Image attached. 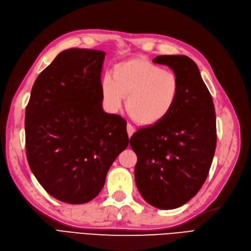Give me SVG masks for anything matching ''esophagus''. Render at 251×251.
I'll use <instances>...</instances> for the list:
<instances>
[{
    "label": "esophagus",
    "mask_w": 251,
    "mask_h": 251,
    "mask_svg": "<svg viewBox=\"0 0 251 251\" xmlns=\"http://www.w3.org/2000/svg\"><path fill=\"white\" fill-rule=\"evenodd\" d=\"M126 132H127V135H128V137H131L132 135L134 134V132H135V128L131 126V125H126Z\"/></svg>",
    "instance_id": "obj_1"
}]
</instances>
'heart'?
Returning <instances> with one entry per match:
<instances>
[{"instance_id": "b5f03b06", "label": "heart", "mask_w": 251, "mask_h": 251, "mask_svg": "<svg viewBox=\"0 0 251 251\" xmlns=\"http://www.w3.org/2000/svg\"><path fill=\"white\" fill-rule=\"evenodd\" d=\"M105 109L115 113L123 105L135 123L154 126L165 120L175 109L180 94V81L172 71L164 70L145 58H135L115 65L112 77L100 82Z\"/></svg>"}]
</instances>
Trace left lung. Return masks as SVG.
Returning a JSON list of instances; mask_svg holds the SVG:
<instances>
[{
  "label": "left lung",
  "instance_id": "obj_1",
  "mask_svg": "<svg viewBox=\"0 0 251 251\" xmlns=\"http://www.w3.org/2000/svg\"><path fill=\"white\" fill-rule=\"evenodd\" d=\"M178 76L180 94L173 112L159 124L133 134L137 155L135 181L144 200L158 209L190 201L207 178L216 147L214 104L198 65L187 56H157Z\"/></svg>",
  "mask_w": 251,
  "mask_h": 251
}]
</instances>
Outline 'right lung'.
Returning a JSON list of instances; mask_svg holds the SVG:
<instances>
[{"instance_id":"1","label":"right lung","mask_w":251,"mask_h":251,"mask_svg":"<svg viewBox=\"0 0 251 251\" xmlns=\"http://www.w3.org/2000/svg\"><path fill=\"white\" fill-rule=\"evenodd\" d=\"M105 52H60L33 83L25 113L26 155L46 192L84 204L128 145L126 120L103 111L100 82Z\"/></svg>"}]
</instances>
